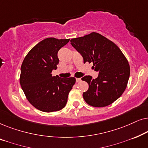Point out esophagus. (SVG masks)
<instances>
[{"mask_svg":"<svg viewBox=\"0 0 148 148\" xmlns=\"http://www.w3.org/2000/svg\"><path fill=\"white\" fill-rule=\"evenodd\" d=\"M81 81H82V79H81V78H76V82L77 83L80 82Z\"/></svg>","mask_w":148,"mask_h":148,"instance_id":"esophagus-1","label":"esophagus"}]
</instances>
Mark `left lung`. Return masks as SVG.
<instances>
[{
	"label": "left lung",
	"instance_id": "left-lung-1",
	"mask_svg": "<svg viewBox=\"0 0 148 148\" xmlns=\"http://www.w3.org/2000/svg\"><path fill=\"white\" fill-rule=\"evenodd\" d=\"M71 44L82 54L84 62H92L98 77L86 75L82 78L89 85L83 97L94 107L108 106L125 92L130 75L127 59L118 46L108 38L96 32L73 38Z\"/></svg>",
	"mask_w": 148,
	"mask_h": 148
}]
</instances>
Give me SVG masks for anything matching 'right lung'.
I'll return each mask as SVG.
<instances>
[{
    "label": "right lung",
    "mask_w": 148,
    "mask_h": 148,
    "mask_svg": "<svg viewBox=\"0 0 148 148\" xmlns=\"http://www.w3.org/2000/svg\"><path fill=\"white\" fill-rule=\"evenodd\" d=\"M69 39L46 38L30 50L21 66L19 82L32 106L45 112L58 111L66 104L75 78L52 76L58 64L57 53Z\"/></svg>",
    "instance_id": "obj_1"
}]
</instances>
